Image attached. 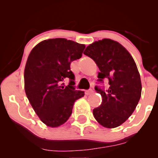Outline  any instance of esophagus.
Instances as JSON below:
<instances>
[{"label":"esophagus","instance_id":"1","mask_svg":"<svg viewBox=\"0 0 158 158\" xmlns=\"http://www.w3.org/2000/svg\"><path fill=\"white\" fill-rule=\"evenodd\" d=\"M94 90H92V89H89L88 90H86V91H85V94H86V95H91V94H94Z\"/></svg>","mask_w":158,"mask_h":158}]
</instances>
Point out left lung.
I'll return each instance as SVG.
<instances>
[{
	"label": "left lung",
	"instance_id": "obj_1",
	"mask_svg": "<svg viewBox=\"0 0 158 158\" xmlns=\"http://www.w3.org/2000/svg\"><path fill=\"white\" fill-rule=\"evenodd\" d=\"M85 55L95 61L100 72L99 81L108 79L109 88L96 87L102 96V104L93 110L94 118L105 128L122 125L133 114L141 97L142 85L133 57L122 44L110 39L90 44Z\"/></svg>",
	"mask_w": 158,
	"mask_h": 158
}]
</instances>
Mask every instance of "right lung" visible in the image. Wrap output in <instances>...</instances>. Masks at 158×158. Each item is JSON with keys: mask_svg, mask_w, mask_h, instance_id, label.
<instances>
[{"mask_svg": "<svg viewBox=\"0 0 158 158\" xmlns=\"http://www.w3.org/2000/svg\"><path fill=\"white\" fill-rule=\"evenodd\" d=\"M85 45L65 39L44 40L35 45L24 68V89L29 102L47 126L63 125L72 114L76 100L84 91L75 90L70 63L82 56ZM70 83L65 87L62 81Z\"/></svg>", "mask_w": 158, "mask_h": 158, "instance_id": "obj_1", "label": "right lung"}]
</instances>
